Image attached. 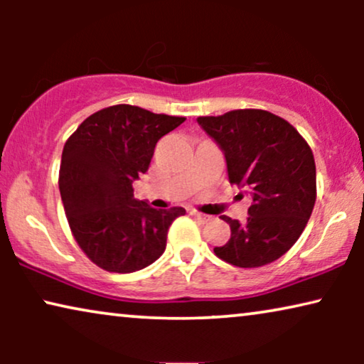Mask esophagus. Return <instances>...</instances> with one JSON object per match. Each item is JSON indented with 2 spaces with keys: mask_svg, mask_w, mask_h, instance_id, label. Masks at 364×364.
Returning <instances> with one entry per match:
<instances>
[{
  "mask_svg": "<svg viewBox=\"0 0 364 364\" xmlns=\"http://www.w3.org/2000/svg\"><path fill=\"white\" fill-rule=\"evenodd\" d=\"M191 215L196 218V220H198V222H202V223H207V222H210L212 220V217L210 215H205V213H200V212H192Z\"/></svg>",
  "mask_w": 364,
  "mask_h": 364,
  "instance_id": "obj_1",
  "label": "esophagus"
}]
</instances>
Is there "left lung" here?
<instances>
[{"label":"left lung","instance_id":"8db88e82","mask_svg":"<svg viewBox=\"0 0 364 364\" xmlns=\"http://www.w3.org/2000/svg\"><path fill=\"white\" fill-rule=\"evenodd\" d=\"M197 122L225 154L228 181L248 188L253 198L245 223L222 217L230 240L213 252L240 268L278 260L300 238L315 207L310 146L290 122L263 109H237Z\"/></svg>","mask_w":364,"mask_h":364}]
</instances>
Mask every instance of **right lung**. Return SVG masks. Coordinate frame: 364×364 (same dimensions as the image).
<instances>
[{
    "instance_id": "right-lung-1",
    "label": "right lung",
    "mask_w": 364,
    "mask_h": 364,
    "mask_svg": "<svg viewBox=\"0 0 364 364\" xmlns=\"http://www.w3.org/2000/svg\"><path fill=\"white\" fill-rule=\"evenodd\" d=\"M186 117L117 104L94 112L63 149L59 192L77 245L112 273L142 270L166 250L168 227L186 208H152L134 198L156 144Z\"/></svg>"
}]
</instances>
